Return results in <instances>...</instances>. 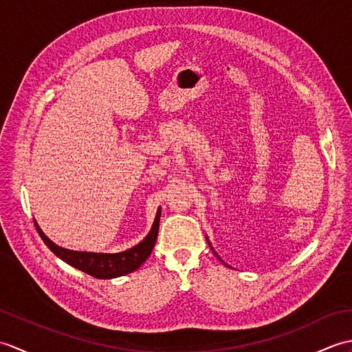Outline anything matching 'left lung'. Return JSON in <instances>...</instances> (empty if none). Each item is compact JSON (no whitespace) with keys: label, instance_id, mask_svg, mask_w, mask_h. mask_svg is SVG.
<instances>
[{"label":"left lung","instance_id":"obj_1","mask_svg":"<svg viewBox=\"0 0 352 352\" xmlns=\"http://www.w3.org/2000/svg\"><path fill=\"white\" fill-rule=\"evenodd\" d=\"M207 243H208V245H210V242H208V239H207ZM210 248H212V251L214 252V250H213V246H212V245H210ZM214 256H216V257H218V258L221 260V257H219V256H218V254H216V252H214ZM221 261H222V260H221ZM222 263H223V261H222ZM223 265H226V263H223Z\"/></svg>","mask_w":352,"mask_h":352}]
</instances>
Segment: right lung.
Instances as JSON below:
<instances>
[{"instance_id": "obj_1", "label": "right lung", "mask_w": 352, "mask_h": 352, "mask_svg": "<svg viewBox=\"0 0 352 352\" xmlns=\"http://www.w3.org/2000/svg\"><path fill=\"white\" fill-rule=\"evenodd\" d=\"M160 214L162 208H159L155 213V218L153 222V227L149 230V233L144 241H140L138 245H134L133 248L125 250L121 252L107 254V252H87V251H72L62 248V246L56 245L54 242L45 236L43 231L41 230L39 223L34 219V227L37 233L42 237L45 245L56 254V256L63 260L65 263L71 265L72 267L78 269V271L85 272L87 275H92L95 278L101 280H110L116 278V276H122L130 272H134L139 269L144 261L151 254L157 234H159V223H160Z\"/></svg>"}]
</instances>
